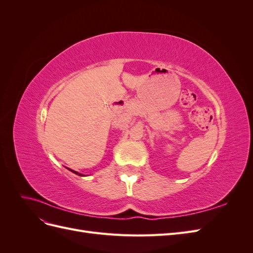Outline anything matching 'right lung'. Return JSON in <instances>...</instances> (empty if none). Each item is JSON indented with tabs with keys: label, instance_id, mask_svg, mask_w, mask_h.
I'll use <instances>...</instances> for the list:
<instances>
[{
	"label": "right lung",
	"instance_id": "1",
	"mask_svg": "<svg viewBox=\"0 0 253 253\" xmlns=\"http://www.w3.org/2000/svg\"><path fill=\"white\" fill-rule=\"evenodd\" d=\"M68 170H70V171H72L73 173H75V174H77V175H79V176H84V175H82L81 173H78L77 171H74V170H71V169H68Z\"/></svg>",
	"mask_w": 253,
	"mask_h": 253
}]
</instances>
